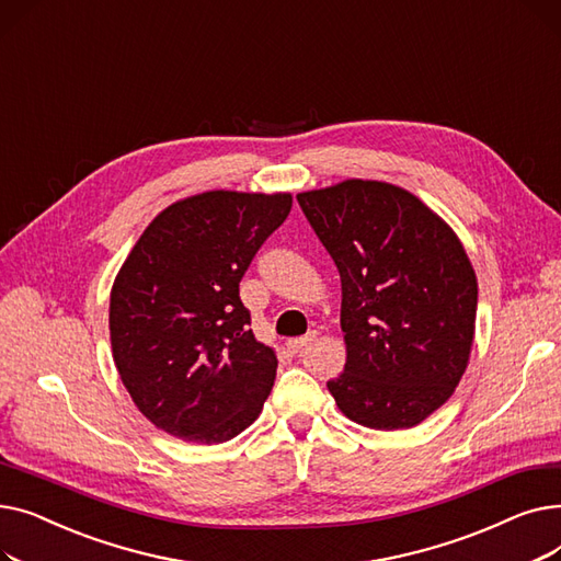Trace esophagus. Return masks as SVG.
Returning a JSON list of instances; mask_svg holds the SVG:
<instances>
[{
    "instance_id": "34e87169",
    "label": "esophagus",
    "mask_w": 561,
    "mask_h": 561,
    "mask_svg": "<svg viewBox=\"0 0 561 561\" xmlns=\"http://www.w3.org/2000/svg\"><path fill=\"white\" fill-rule=\"evenodd\" d=\"M318 339V332L313 330V332H309V334H305V336H298V339H288L286 341V347L293 352V355H296V352H300L302 347H307L309 343H313Z\"/></svg>"
}]
</instances>
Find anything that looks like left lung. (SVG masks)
Instances as JSON below:
<instances>
[{
  "mask_svg": "<svg viewBox=\"0 0 561 561\" xmlns=\"http://www.w3.org/2000/svg\"><path fill=\"white\" fill-rule=\"evenodd\" d=\"M298 202L341 275L336 407L370 430L423 423L455 393L476 339L478 277L459 236L387 182L345 180Z\"/></svg>",
  "mask_w": 561,
  "mask_h": 561,
  "instance_id": "1",
  "label": "left lung"
}]
</instances>
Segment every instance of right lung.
I'll return each instance as SVG.
<instances>
[{
  "label": "right lung",
  "mask_w": 561,
  "mask_h": 561,
  "mask_svg": "<svg viewBox=\"0 0 561 561\" xmlns=\"http://www.w3.org/2000/svg\"><path fill=\"white\" fill-rule=\"evenodd\" d=\"M290 204V193L184 197L145 227L117 271L113 362L140 414L170 436L222 444L271 396L277 355L248 328L239 282Z\"/></svg>",
  "instance_id": "add662e5"
}]
</instances>
